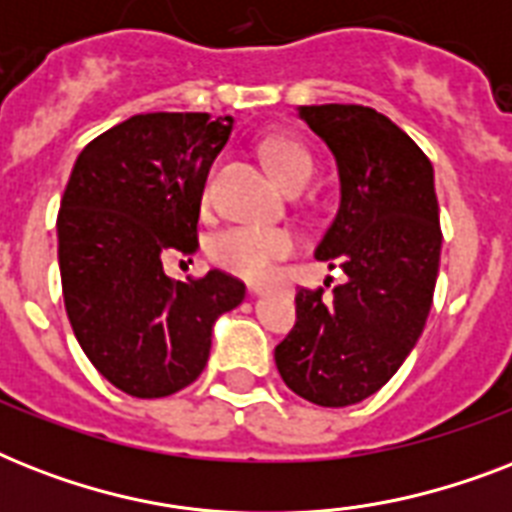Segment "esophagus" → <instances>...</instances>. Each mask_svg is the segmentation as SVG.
<instances>
[{
  "label": "esophagus",
  "mask_w": 512,
  "mask_h": 512,
  "mask_svg": "<svg viewBox=\"0 0 512 512\" xmlns=\"http://www.w3.org/2000/svg\"><path fill=\"white\" fill-rule=\"evenodd\" d=\"M263 289L265 284H260V281H249V292H252V295H260Z\"/></svg>",
  "instance_id": "1"
}]
</instances>
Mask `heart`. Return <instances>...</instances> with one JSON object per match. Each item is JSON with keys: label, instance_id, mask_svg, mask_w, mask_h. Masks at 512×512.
I'll list each match as a JSON object with an SVG mask.
<instances>
[{"label": "heart", "instance_id": "b5f03b06", "mask_svg": "<svg viewBox=\"0 0 512 512\" xmlns=\"http://www.w3.org/2000/svg\"><path fill=\"white\" fill-rule=\"evenodd\" d=\"M265 162L276 172L289 191H303L313 177V156L303 143L292 138L263 140ZM209 199V188L204 191V201ZM295 249V233L279 225L241 223L225 228L209 241V257L223 271L236 273L241 279L260 281L273 271L281 257Z\"/></svg>", "mask_w": 512, "mask_h": 512}]
</instances>
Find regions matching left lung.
Segmentation results:
<instances>
[{"label":"left lung","mask_w":512,"mask_h":512,"mask_svg":"<svg viewBox=\"0 0 512 512\" xmlns=\"http://www.w3.org/2000/svg\"><path fill=\"white\" fill-rule=\"evenodd\" d=\"M297 111L340 172V209L316 257L345 281L332 295L297 289V321L276 345V366L305 401L350 406L398 372L428 321L441 260L433 164L374 108Z\"/></svg>","instance_id":"obj_1"}]
</instances>
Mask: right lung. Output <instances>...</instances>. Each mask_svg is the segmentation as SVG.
Here are the masks:
<instances>
[{
  "label": "right lung",
  "instance_id": "right-lung-1",
  "mask_svg": "<svg viewBox=\"0 0 512 512\" xmlns=\"http://www.w3.org/2000/svg\"><path fill=\"white\" fill-rule=\"evenodd\" d=\"M231 116L138 114L84 146L58 212L63 303L92 366L135 398L172 396L207 366L217 316L244 300L223 271L175 281L199 247L201 193Z\"/></svg>",
  "mask_w": 512,
  "mask_h": 512
}]
</instances>
